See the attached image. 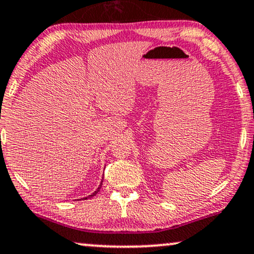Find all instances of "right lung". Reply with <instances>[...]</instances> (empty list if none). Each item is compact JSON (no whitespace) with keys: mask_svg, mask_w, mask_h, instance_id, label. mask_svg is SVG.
Returning a JSON list of instances; mask_svg holds the SVG:
<instances>
[{"mask_svg":"<svg viewBox=\"0 0 254 254\" xmlns=\"http://www.w3.org/2000/svg\"><path fill=\"white\" fill-rule=\"evenodd\" d=\"M101 188H102V183H101V185H99V188L97 189V190H96V191H95V192H94V193H92V194H90L88 198H92V197H94V195H96V194H97V193H98V191H99V190H101ZM88 198H85V199H88Z\"/></svg>","mask_w":254,"mask_h":254,"instance_id":"1","label":"right lung"}]
</instances>
